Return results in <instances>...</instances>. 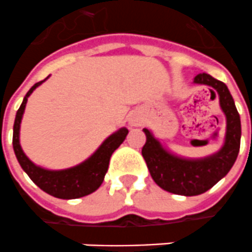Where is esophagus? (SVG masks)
I'll return each mask as SVG.
<instances>
[{
    "instance_id": "esophagus-1",
    "label": "esophagus",
    "mask_w": 252,
    "mask_h": 252,
    "mask_svg": "<svg viewBox=\"0 0 252 252\" xmlns=\"http://www.w3.org/2000/svg\"><path fill=\"white\" fill-rule=\"evenodd\" d=\"M141 117L139 112H132L131 116H129V124L131 126H140Z\"/></svg>"
}]
</instances>
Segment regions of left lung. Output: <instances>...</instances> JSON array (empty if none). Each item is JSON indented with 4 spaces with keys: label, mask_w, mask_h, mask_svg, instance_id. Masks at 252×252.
Returning <instances> with one entry per match:
<instances>
[{
    "label": "left lung",
    "mask_w": 252,
    "mask_h": 252,
    "mask_svg": "<svg viewBox=\"0 0 252 252\" xmlns=\"http://www.w3.org/2000/svg\"><path fill=\"white\" fill-rule=\"evenodd\" d=\"M193 83L208 85L214 89L212 92L219 94L220 108L227 120L224 144L220 150L203 159H184L169 154L150 129H143L147 141L141 154L155 183L168 192L184 196L206 192L224 178L238 158L242 135L239 113L227 85L207 73L197 74Z\"/></svg>",
    "instance_id": "8db88e82"
}]
</instances>
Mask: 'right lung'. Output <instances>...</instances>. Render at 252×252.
I'll return each mask as SVG.
<instances>
[{
  "mask_svg": "<svg viewBox=\"0 0 252 252\" xmlns=\"http://www.w3.org/2000/svg\"><path fill=\"white\" fill-rule=\"evenodd\" d=\"M45 80L36 83L29 89V92L24 97L21 107L17 111L14 126H13V150L21 168L28 173V176L33 180V183L38 186L42 191L59 199H77V197L87 196L89 193L94 192L101 186L104 176L108 171L112 154L126 140L128 129L120 128L117 132L112 133L89 159L72 168L50 171L32 163L20 145V124H21L28 97Z\"/></svg>",
  "mask_w": 252,
  "mask_h": 252,
  "instance_id": "right-lung-1",
  "label": "right lung"
}]
</instances>
